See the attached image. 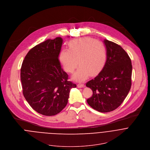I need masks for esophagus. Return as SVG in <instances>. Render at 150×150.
Here are the masks:
<instances>
[{"label": "esophagus", "instance_id": "34e87169", "mask_svg": "<svg viewBox=\"0 0 150 150\" xmlns=\"http://www.w3.org/2000/svg\"><path fill=\"white\" fill-rule=\"evenodd\" d=\"M78 87L80 88H83V87H85V85L83 83H78Z\"/></svg>", "mask_w": 150, "mask_h": 150}]
</instances>
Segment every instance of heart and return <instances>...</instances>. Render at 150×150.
Segmentation results:
<instances>
[{"label": "heart", "mask_w": 150, "mask_h": 150, "mask_svg": "<svg viewBox=\"0 0 150 150\" xmlns=\"http://www.w3.org/2000/svg\"><path fill=\"white\" fill-rule=\"evenodd\" d=\"M69 48L61 50L59 59L69 73H72L79 63L80 67L73 75L75 80L83 81L90 75L98 74L106 64V48L103 42L94 38L83 37L74 40L69 43Z\"/></svg>", "instance_id": "heart-1"}]
</instances>
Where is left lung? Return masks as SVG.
Returning a JSON list of instances; mask_svg holds the SVG:
<instances>
[{
    "label": "left lung",
    "instance_id": "8db88e82",
    "mask_svg": "<svg viewBox=\"0 0 150 150\" xmlns=\"http://www.w3.org/2000/svg\"><path fill=\"white\" fill-rule=\"evenodd\" d=\"M107 50V59L100 72L86 83L92 92L87 99L95 110L106 113L116 109L127 96L132 86L131 59L119 45L104 40Z\"/></svg>",
    "mask_w": 150,
    "mask_h": 150
}]
</instances>
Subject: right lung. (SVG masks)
Instances as JSON below:
<instances>
[{
    "instance_id": "obj_1",
    "label": "right lung",
    "mask_w": 150,
    "mask_h": 150,
    "mask_svg": "<svg viewBox=\"0 0 150 150\" xmlns=\"http://www.w3.org/2000/svg\"><path fill=\"white\" fill-rule=\"evenodd\" d=\"M62 39L57 37L32 48L25 55L20 69L23 94L37 112L51 116L67 105L70 89L76 85L68 81L59 60Z\"/></svg>"
}]
</instances>
